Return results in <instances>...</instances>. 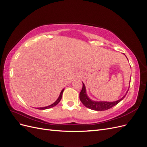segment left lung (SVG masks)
Masks as SVG:
<instances>
[{
  "mask_svg": "<svg viewBox=\"0 0 147 147\" xmlns=\"http://www.w3.org/2000/svg\"><path fill=\"white\" fill-rule=\"evenodd\" d=\"M83 83V87L81 92H80V99L81 102L83 103V104L87 108L90 109L91 110H94L96 111H104L107 110L108 109H110L112 108L115 105H117L119 102L122 100L124 97L126 96V94L127 93V91L126 92V95L124 96L123 98L119 99L117 101L115 102H96L91 100L88 98V97L86 95V90L85 86H84V83Z\"/></svg>",
  "mask_w": 147,
  "mask_h": 147,
  "instance_id": "1",
  "label": "left lung"
}]
</instances>
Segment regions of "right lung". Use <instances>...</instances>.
Listing matches in <instances>:
<instances>
[{
  "label": "right lung",
  "instance_id": "1",
  "mask_svg": "<svg viewBox=\"0 0 147 147\" xmlns=\"http://www.w3.org/2000/svg\"><path fill=\"white\" fill-rule=\"evenodd\" d=\"M63 91H64V90H62V91L60 93V95H59V97H58V99H57L56 100V101L55 102H54L53 104L49 105V106H47V107H40V108H37L38 109H40V110H45V109H50V108H51V107H53L56 106L57 104H58L59 102H60V100H61V98H62V96H63Z\"/></svg>",
  "mask_w": 147,
  "mask_h": 147
}]
</instances>
